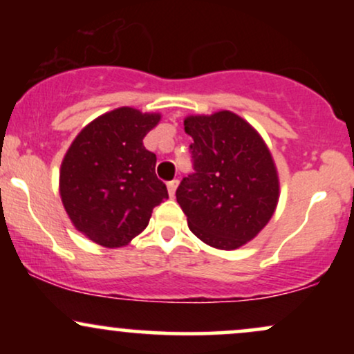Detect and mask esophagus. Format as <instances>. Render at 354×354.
I'll return each instance as SVG.
<instances>
[{
    "label": "esophagus",
    "instance_id": "34e87169",
    "mask_svg": "<svg viewBox=\"0 0 354 354\" xmlns=\"http://www.w3.org/2000/svg\"><path fill=\"white\" fill-rule=\"evenodd\" d=\"M176 188H178V181L176 180L168 183V193H169V196H171V198L174 196V193H176Z\"/></svg>",
    "mask_w": 354,
    "mask_h": 354
}]
</instances>
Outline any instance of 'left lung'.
Here are the masks:
<instances>
[{
	"label": "left lung",
	"instance_id": "8db88e82",
	"mask_svg": "<svg viewBox=\"0 0 354 354\" xmlns=\"http://www.w3.org/2000/svg\"><path fill=\"white\" fill-rule=\"evenodd\" d=\"M193 138L194 173L183 178L176 201L188 226L206 245L238 250L268 225L279 200L274 160L261 135L223 109L185 118Z\"/></svg>",
	"mask_w": 354,
	"mask_h": 354
}]
</instances>
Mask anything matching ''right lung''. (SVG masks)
Returning <instances> with one entry per match:
<instances>
[{"mask_svg": "<svg viewBox=\"0 0 354 354\" xmlns=\"http://www.w3.org/2000/svg\"><path fill=\"white\" fill-rule=\"evenodd\" d=\"M160 120V113L116 108L84 126L64 154L61 201L73 226L96 245L126 246L168 198L154 173L156 154L143 145Z\"/></svg>", "mask_w": 354, "mask_h": 354, "instance_id": "right-lung-1", "label": "right lung"}]
</instances>
